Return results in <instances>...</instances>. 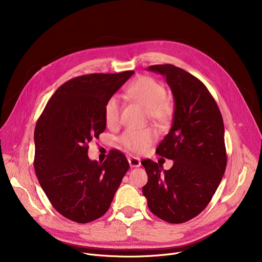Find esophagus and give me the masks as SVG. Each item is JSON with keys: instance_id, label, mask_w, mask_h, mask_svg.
<instances>
[{"instance_id": "esophagus-1", "label": "esophagus", "mask_w": 262, "mask_h": 262, "mask_svg": "<svg viewBox=\"0 0 262 262\" xmlns=\"http://www.w3.org/2000/svg\"><path fill=\"white\" fill-rule=\"evenodd\" d=\"M128 163H129V166H130L132 168H137V167H140V166H141V161H140V159L135 158V157L128 158Z\"/></svg>"}]
</instances>
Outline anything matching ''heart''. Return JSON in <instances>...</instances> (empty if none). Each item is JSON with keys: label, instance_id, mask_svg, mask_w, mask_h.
Returning <instances> with one entry per match:
<instances>
[{"label": "heart", "instance_id": "heart-1", "mask_svg": "<svg viewBox=\"0 0 262 262\" xmlns=\"http://www.w3.org/2000/svg\"><path fill=\"white\" fill-rule=\"evenodd\" d=\"M126 95L147 108V114L160 125H166L173 116V105L166 98L165 86L157 80L149 77L136 79L126 89ZM120 101L116 96H111L103 108L105 124L115 127L120 120ZM157 139L155 129L147 127L143 129H126L119 138L120 145L126 150L134 154H143Z\"/></svg>", "mask_w": 262, "mask_h": 262}]
</instances>
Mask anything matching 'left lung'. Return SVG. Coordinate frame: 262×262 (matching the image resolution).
<instances>
[{"label": "left lung", "mask_w": 262, "mask_h": 262, "mask_svg": "<svg viewBox=\"0 0 262 262\" xmlns=\"http://www.w3.org/2000/svg\"><path fill=\"white\" fill-rule=\"evenodd\" d=\"M174 97L173 123L157 154L174 161L170 170L144 160L148 182L143 195L160 219L179 224L198 215L210 202L227 165L224 123L220 108L205 85L172 64L151 65Z\"/></svg>", "instance_id": "left-lung-1"}]
</instances>
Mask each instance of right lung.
Segmentation results:
<instances>
[{"mask_svg": "<svg viewBox=\"0 0 262 262\" xmlns=\"http://www.w3.org/2000/svg\"><path fill=\"white\" fill-rule=\"evenodd\" d=\"M134 71L92 73L61 85L48 101L34 132V168L55 209L68 220L89 223L108 209L129 168L113 149L99 164L88 157V144L105 129L106 100Z\"/></svg>", "mask_w": 262, "mask_h": 262, "instance_id": "obj_1", "label": "right lung"}]
</instances>
